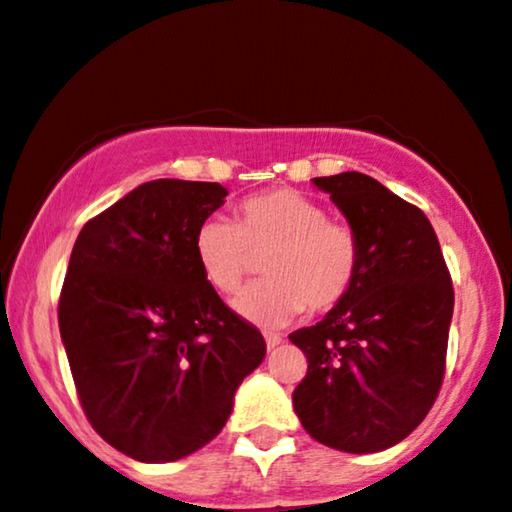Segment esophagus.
<instances>
[{
	"label": "esophagus",
	"instance_id": "obj_1",
	"mask_svg": "<svg viewBox=\"0 0 512 512\" xmlns=\"http://www.w3.org/2000/svg\"><path fill=\"white\" fill-rule=\"evenodd\" d=\"M264 341H267V348L272 350L281 343V336L279 334H264Z\"/></svg>",
	"mask_w": 512,
	"mask_h": 512
}]
</instances>
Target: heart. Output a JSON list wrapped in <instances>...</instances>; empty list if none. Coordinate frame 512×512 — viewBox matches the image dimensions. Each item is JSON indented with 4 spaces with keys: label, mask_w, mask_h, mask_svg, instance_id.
I'll return each mask as SVG.
<instances>
[{
    "label": "heart",
    "mask_w": 512,
    "mask_h": 512,
    "mask_svg": "<svg viewBox=\"0 0 512 512\" xmlns=\"http://www.w3.org/2000/svg\"><path fill=\"white\" fill-rule=\"evenodd\" d=\"M197 267L212 288L233 293L264 257L267 279L243 288L233 310L248 322L281 326L310 312H329L353 291L360 274V240L346 224L295 190L252 195L236 219L209 217L193 238Z\"/></svg>",
    "instance_id": "1"
}]
</instances>
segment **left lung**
Here are the masks:
<instances>
[{
    "mask_svg": "<svg viewBox=\"0 0 512 512\" xmlns=\"http://www.w3.org/2000/svg\"><path fill=\"white\" fill-rule=\"evenodd\" d=\"M360 240V274L322 322L293 331L307 374L293 408L312 439L377 453L415 432L439 396L453 286L417 209L360 171L312 178Z\"/></svg>",
    "mask_w": 512,
    "mask_h": 512,
    "instance_id": "left-lung-1",
    "label": "left lung"
}]
</instances>
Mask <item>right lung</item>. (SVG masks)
Instances as JSON below:
<instances>
[{"instance_id": "obj_1", "label": "right lung", "mask_w": 512, "mask_h": 512, "mask_svg": "<svg viewBox=\"0 0 512 512\" xmlns=\"http://www.w3.org/2000/svg\"><path fill=\"white\" fill-rule=\"evenodd\" d=\"M219 183L157 178L90 219L71 250L59 331L85 415L116 451L174 463L224 429L267 343L197 267Z\"/></svg>"}]
</instances>
